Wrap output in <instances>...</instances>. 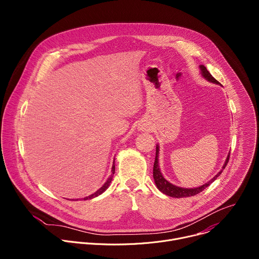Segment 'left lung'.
<instances>
[{"mask_svg": "<svg viewBox=\"0 0 259 259\" xmlns=\"http://www.w3.org/2000/svg\"><path fill=\"white\" fill-rule=\"evenodd\" d=\"M200 68H201V73L202 76L209 82H212L214 84H220L217 80H215L211 73L207 70L206 66L204 65H200ZM159 145H157L156 147V159H155V163H154V172H153V175H154V180H155V183L157 188L159 189V191H161L163 194L169 196V197H173V198H187V197H193L201 192H203L207 187H209L210 184L221 174V172L224 171V169L226 168V166L228 165V162L230 160V154L226 160V163L223 167V169H221L211 180H209L207 183L203 184V186L199 187V188H195V189H184V188H179V187H176L174 186V184L170 183L169 181H167L164 176L162 175L161 171H160V167H159Z\"/></svg>", "mask_w": 259, "mask_h": 259, "instance_id": "left-lung-1", "label": "left lung"}]
</instances>
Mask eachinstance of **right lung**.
I'll list each match as a JSON object with an SVG mask.
<instances>
[{
  "instance_id": "add662e5",
  "label": "right lung",
  "mask_w": 259,
  "mask_h": 259,
  "mask_svg": "<svg viewBox=\"0 0 259 259\" xmlns=\"http://www.w3.org/2000/svg\"><path fill=\"white\" fill-rule=\"evenodd\" d=\"M114 174H115V160H114V165H113V167H112V175H110V176L108 177V179L105 181V183L103 184V186H102L98 191H96L94 194H92V195H90V196H88V197H85L83 200H90V199H93V198H95V197L101 195V194L109 187L110 182H112V180H113Z\"/></svg>"
}]
</instances>
